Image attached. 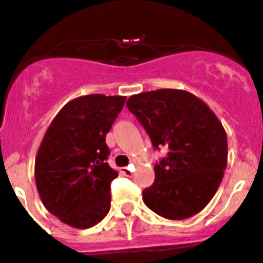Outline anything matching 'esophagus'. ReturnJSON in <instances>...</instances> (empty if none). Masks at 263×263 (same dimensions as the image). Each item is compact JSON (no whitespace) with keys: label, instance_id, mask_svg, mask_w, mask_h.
I'll use <instances>...</instances> for the list:
<instances>
[{"label":"esophagus","instance_id":"obj_1","mask_svg":"<svg viewBox=\"0 0 263 263\" xmlns=\"http://www.w3.org/2000/svg\"><path fill=\"white\" fill-rule=\"evenodd\" d=\"M121 173H122V175H124V176H127V178H130V176L133 175V167H132V166L124 167V168H121Z\"/></svg>","mask_w":263,"mask_h":263}]
</instances>
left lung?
<instances>
[{"label": "left lung", "mask_w": 263, "mask_h": 263, "mask_svg": "<svg viewBox=\"0 0 263 263\" xmlns=\"http://www.w3.org/2000/svg\"><path fill=\"white\" fill-rule=\"evenodd\" d=\"M155 150L167 148L154 166L155 180L142 191L146 205L168 220L200 212L215 196L227 168V133L215 113L190 92L158 89L126 103Z\"/></svg>", "instance_id": "obj_1"}]
</instances>
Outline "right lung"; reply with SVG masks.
Wrapping results in <instances>:
<instances>
[{"mask_svg":"<svg viewBox=\"0 0 263 263\" xmlns=\"http://www.w3.org/2000/svg\"><path fill=\"white\" fill-rule=\"evenodd\" d=\"M126 97L89 95L69 101L51 122L35 159V183L43 205L69 227L87 229L110 210L105 137Z\"/></svg>","mask_w":263,"mask_h":263,"instance_id":"add662e5","label":"right lung"}]
</instances>
